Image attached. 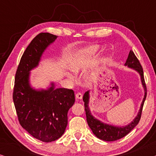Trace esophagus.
<instances>
[{"instance_id":"esophagus-1","label":"esophagus","mask_w":156,"mask_h":156,"mask_svg":"<svg viewBox=\"0 0 156 156\" xmlns=\"http://www.w3.org/2000/svg\"><path fill=\"white\" fill-rule=\"evenodd\" d=\"M76 98L78 99H81L82 98V94L80 92H77L76 94Z\"/></svg>"}]
</instances>
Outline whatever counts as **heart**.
I'll return each instance as SVG.
<instances>
[{"label": "heart", "mask_w": 156, "mask_h": 156, "mask_svg": "<svg viewBox=\"0 0 156 156\" xmlns=\"http://www.w3.org/2000/svg\"><path fill=\"white\" fill-rule=\"evenodd\" d=\"M97 49H98V48L97 46H93L89 49V51L90 52H95L97 50ZM72 71H73L74 73H76V74H77L78 72H80V67H79V66L76 65V64H75V65L72 66ZM67 76H68V78L70 79L71 80H73L74 79V76L73 74H72L71 73H69V72H67Z\"/></svg>", "instance_id": "obj_1"}]
</instances>
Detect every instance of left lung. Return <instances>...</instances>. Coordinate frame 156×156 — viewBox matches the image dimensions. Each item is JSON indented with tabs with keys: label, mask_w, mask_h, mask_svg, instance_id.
<instances>
[{
	"label": "left lung",
	"mask_w": 156,
	"mask_h": 156,
	"mask_svg": "<svg viewBox=\"0 0 156 156\" xmlns=\"http://www.w3.org/2000/svg\"><path fill=\"white\" fill-rule=\"evenodd\" d=\"M125 65H127L128 67L133 68V69L138 72V73L140 75V77H141V82L145 89V96L144 100H143L141 106H140L139 112H138L137 116L136 117V119H134L133 121H132L129 125H128L125 127H116L101 123V121L97 120V119L94 118L92 115H91L90 110H89L88 107L89 91H86L84 93V97H83V101L84 102V110L85 112H86L87 123H88L89 128L91 129L94 134L97 138H99V139L105 140V141H114V140H119L121 138L124 137V136H126L128 133H130L134 129V127L136 126H137L138 122L140 121V117H141L143 107H144V101L146 100L147 96V88L144 80V69H143V67L141 65H140L139 60H138L135 54H134V52L132 50H130L129 56H128L126 62L125 63Z\"/></svg>",
	"instance_id": "8db88e82"
}]
</instances>
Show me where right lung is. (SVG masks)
Masks as SVG:
<instances>
[{"instance_id": "obj_1", "label": "right lung", "mask_w": 156, "mask_h": 156, "mask_svg": "<svg viewBox=\"0 0 156 156\" xmlns=\"http://www.w3.org/2000/svg\"><path fill=\"white\" fill-rule=\"evenodd\" d=\"M57 36L41 33L32 40L23 53L15 77L12 99L20 124L42 142L54 141L65 133L67 112L75 101L72 89L35 91L29 85V71L38 65L42 52Z\"/></svg>"}]
</instances>
